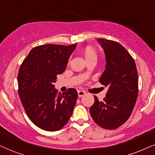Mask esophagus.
<instances>
[{"label":"esophagus","mask_w":155,"mask_h":155,"mask_svg":"<svg viewBox=\"0 0 155 155\" xmlns=\"http://www.w3.org/2000/svg\"><path fill=\"white\" fill-rule=\"evenodd\" d=\"M78 96L79 97H82L83 96V95H85V92L83 91H78Z\"/></svg>","instance_id":"34e87169"}]
</instances>
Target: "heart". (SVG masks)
<instances>
[{
  "label": "heart",
  "mask_w": 155,
  "mask_h": 155,
  "mask_svg": "<svg viewBox=\"0 0 155 155\" xmlns=\"http://www.w3.org/2000/svg\"><path fill=\"white\" fill-rule=\"evenodd\" d=\"M83 54L84 55V57H85V60H86L87 62V61L92 60H96L97 57H98L96 51H95V49L91 47H85V48L83 49Z\"/></svg>",
  "instance_id": "obj_1"
}]
</instances>
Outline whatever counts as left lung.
Segmentation results:
<instances>
[{"label": "left lung", "mask_w": 155, "mask_h": 155, "mask_svg": "<svg viewBox=\"0 0 155 155\" xmlns=\"http://www.w3.org/2000/svg\"><path fill=\"white\" fill-rule=\"evenodd\" d=\"M106 54V70L100 78L101 84L108 86L106 98L90 108L95 124L106 129H116L130 117L139 92L138 73L134 60L119 43L98 39Z\"/></svg>", "instance_id": "obj_1"}]
</instances>
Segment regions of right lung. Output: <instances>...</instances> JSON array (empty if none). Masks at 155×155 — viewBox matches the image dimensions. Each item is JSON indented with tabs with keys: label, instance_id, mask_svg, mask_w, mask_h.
<instances>
[{
	"label": "right lung",
	"instance_id": "1",
	"mask_svg": "<svg viewBox=\"0 0 155 155\" xmlns=\"http://www.w3.org/2000/svg\"><path fill=\"white\" fill-rule=\"evenodd\" d=\"M76 45L37 46L30 51L19 68V98L29 119L43 130H60L72 114L77 91L68 88L61 94L54 89V83L57 76L65 70Z\"/></svg>",
	"mask_w": 155,
	"mask_h": 155
}]
</instances>
